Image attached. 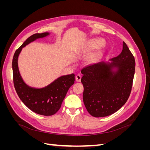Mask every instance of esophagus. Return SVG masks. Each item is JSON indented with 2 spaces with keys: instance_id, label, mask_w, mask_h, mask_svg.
Wrapping results in <instances>:
<instances>
[{
  "instance_id": "esophagus-1",
  "label": "esophagus",
  "mask_w": 150,
  "mask_h": 150,
  "mask_svg": "<svg viewBox=\"0 0 150 150\" xmlns=\"http://www.w3.org/2000/svg\"><path fill=\"white\" fill-rule=\"evenodd\" d=\"M75 79L77 82H80L81 79V76L80 74H77L75 77Z\"/></svg>"
}]
</instances>
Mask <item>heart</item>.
I'll return each instance as SVG.
<instances>
[{
  "label": "heart",
  "instance_id": "obj_1",
  "mask_svg": "<svg viewBox=\"0 0 150 150\" xmlns=\"http://www.w3.org/2000/svg\"><path fill=\"white\" fill-rule=\"evenodd\" d=\"M104 44V41L102 39H96L90 40V41L86 45L87 48L91 49V48H94V47H101Z\"/></svg>",
  "mask_w": 150,
  "mask_h": 150
}]
</instances>
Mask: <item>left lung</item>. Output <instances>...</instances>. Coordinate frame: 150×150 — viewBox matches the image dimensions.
<instances>
[{
    "instance_id": "8db88e82",
    "label": "left lung",
    "mask_w": 150,
    "mask_h": 150,
    "mask_svg": "<svg viewBox=\"0 0 150 150\" xmlns=\"http://www.w3.org/2000/svg\"><path fill=\"white\" fill-rule=\"evenodd\" d=\"M110 61L112 62H99L81 70L83 102L94 117H105L118 111L132 88L135 60L125 42L121 54Z\"/></svg>"
}]
</instances>
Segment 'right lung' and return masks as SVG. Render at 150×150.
Listing matches in <instances>:
<instances>
[{
    "label": "right lung",
    "instance_id": "obj_1",
    "mask_svg": "<svg viewBox=\"0 0 150 150\" xmlns=\"http://www.w3.org/2000/svg\"><path fill=\"white\" fill-rule=\"evenodd\" d=\"M49 35V33L32 35L18 48L13 57V81L16 93L21 100L31 111L44 116H51L59 110L68 89L74 83V74L62 76L42 88H34L26 84L20 74L18 57L26 45Z\"/></svg>",
    "mask_w": 150,
    "mask_h": 150
}]
</instances>
